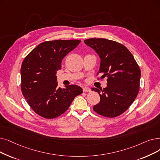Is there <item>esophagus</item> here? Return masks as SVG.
<instances>
[{
    "mask_svg": "<svg viewBox=\"0 0 160 160\" xmlns=\"http://www.w3.org/2000/svg\"><path fill=\"white\" fill-rule=\"evenodd\" d=\"M83 92H91V89L88 87H84L83 88Z\"/></svg>",
    "mask_w": 160,
    "mask_h": 160,
    "instance_id": "obj_1",
    "label": "esophagus"
}]
</instances>
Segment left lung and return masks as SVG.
Listing matches in <instances>:
<instances>
[{
	"label": "left lung",
	"instance_id": "1",
	"mask_svg": "<svg viewBox=\"0 0 160 160\" xmlns=\"http://www.w3.org/2000/svg\"><path fill=\"white\" fill-rule=\"evenodd\" d=\"M84 43L101 58L99 71L107 78L105 88L92 89L98 92L100 102L93 107L97 114L114 118L128 109L139 92L141 69L128 48L116 41L105 38H89Z\"/></svg>",
	"mask_w": 160,
	"mask_h": 160
}]
</instances>
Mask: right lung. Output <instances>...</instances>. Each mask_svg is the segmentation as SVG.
Wrapping results in <instances>:
<instances>
[{
	"label": "right lung",
	"instance_id": "1",
	"mask_svg": "<svg viewBox=\"0 0 160 160\" xmlns=\"http://www.w3.org/2000/svg\"><path fill=\"white\" fill-rule=\"evenodd\" d=\"M81 40H57L38 44L25 58L21 67V89L33 111L52 119L63 114L72 101L82 93L76 85L58 86L57 71L61 61Z\"/></svg>",
	"mask_w": 160,
	"mask_h": 160
}]
</instances>
